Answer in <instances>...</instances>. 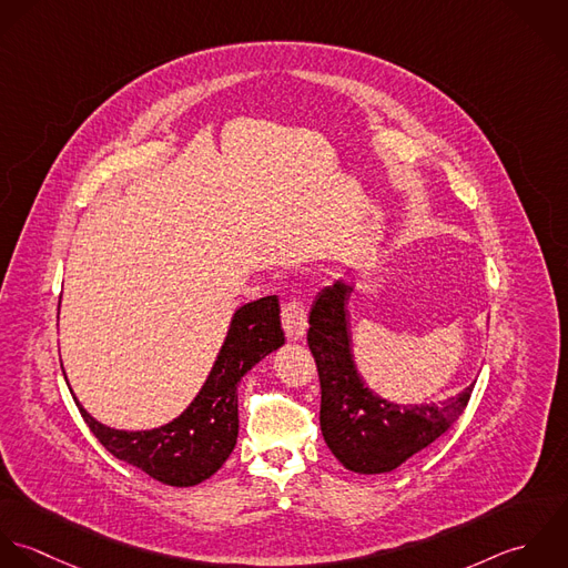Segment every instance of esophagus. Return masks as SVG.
<instances>
[{
    "label": "esophagus",
    "instance_id": "1",
    "mask_svg": "<svg viewBox=\"0 0 568 568\" xmlns=\"http://www.w3.org/2000/svg\"><path fill=\"white\" fill-rule=\"evenodd\" d=\"M281 321H283V329L287 334L290 341H301L307 332V307L303 301L292 298L290 303L283 305L281 312Z\"/></svg>",
    "mask_w": 568,
    "mask_h": 568
}]
</instances>
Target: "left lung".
I'll use <instances>...</instances> for the list:
<instances>
[{
  "mask_svg": "<svg viewBox=\"0 0 568 568\" xmlns=\"http://www.w3.org/2000/svg\"><path fill=\"white\" fill-rule=\"evenodd\" d=\"M351 285L325 287L310 312L307 344L321 377V430L342 465L357 474H386L437 442L465 410L474 384L439 404H393L359 377L351 334Z\"/></svg>",
  "mask_w": 568,
  "mask_h": 568,
  "instance_id": "8db88e82",
  "label": "left lung"
}]
</instances>
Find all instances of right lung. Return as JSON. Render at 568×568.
I'll return each instance as SVG.
<instances>
[{"label":"right lung","instance_id":"add662e5","mask_svg":"<svg viewBox=\"0 0 568 568\" xmlns=\"http://www.w3.org/2000/svg\"><path fill=\"white\" fill-rule=\"evenodd\" d=\"M276 296L241 305L227 327L217 359L189 408L153 430H115L97 422L72 393L81 417L115 458L135 465L171 487H191L211 478L236 446L241 377L265 355L283 346Z\"/></svg>","mask_w":568,"mask_h":568}]
</instances>
